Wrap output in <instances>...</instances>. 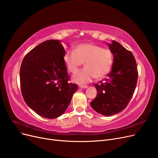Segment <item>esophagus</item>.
Returning a JSON list of instances; mask_svg holds the SVG:
<instances>
[{"label": "esophagus", "mask_w": 158, "mask_h": 158, "mask_svg": "<svg viewBox=\"0 0 158 158\" xmlns=\"http://www.w3.org/2000/svg\"><path fill=\"white\" fill-rule=\"evenodd\" d=\"M79 88H87L88 86L87 85H79Z\"/></svg>", "instance_id": "obj_1"}]
</instances>
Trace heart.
<instances>
[{"mask_svg": "<svg viewBox=\"0 0 158 158\" xmlns=\"http://www.w3.org/2000/svg\"><path fill=\"white\" fill-rule=\"evenodd\" d=\"M64 62L68 70L74 73L84 62L85 68L73 75V81L83 85L90 82L94 77L101 79L106 75L113 65L112 52L94 43L77 45L75 51L68 50L64 55Z\"/></svg>", "mask_w": 158, "mask_h": 158, "instance_id": "obj_1", "label": "heart"}]
</instances>
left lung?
<instances>
[{
    "mask_svg": "<svg viewBox=\"0 0 158 158\" xmlns=\"http://www.w3.org/2000/svg\"><path fill=\"white\" fill-rule=\"evenodd\" d=\"M108 45L114 56L112 70L103 81L94 84L98 94L90 105L99 114L111 116L123 111L132 99L138 72L131 52L115 40Z\"/></svg>",
    "mask_w": 158,
    "mask_h": 158,
    "instance_id": "left-lung-1",
    "label": "left lung"
}]
</instances>
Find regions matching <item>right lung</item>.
<instances>
[{
  "mask_svg": "<svg viewBox=\"0 0 158 158\" xmlns=\"http://www.w3.org/2000/svg\"><path fill=\"white\" fill-rule=\"evenodd\" d=\"M65 50L59 40H49L27 53L20 69L26 103L43 118H56L69 106L76 84L69 83L64 62Z\"/></svg>",
  "mask_w": 158,
  "mask_h": 158,
  "instance_id": "1",
  "label": "right lung"
}]
</instances>
